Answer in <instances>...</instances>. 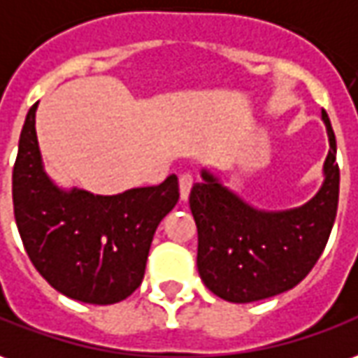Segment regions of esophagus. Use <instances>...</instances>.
Segmentation results:
<instances>
[{"instance_id": "34e87169", "label": "esophagus", "mask_w": 358, "mask_h": 358, "mask_svg": "<svg viewBox=\"0 0 358 358\" xmlns=\"http://www.w3.org/2000/svg\"><path fill=\"white\" fill-rule=\"evenodd\" d=\"M191 187H193V175L191 173L181 175V177H179V193H181V201H187V199H189Z\"/></svg>"}]
</instances>
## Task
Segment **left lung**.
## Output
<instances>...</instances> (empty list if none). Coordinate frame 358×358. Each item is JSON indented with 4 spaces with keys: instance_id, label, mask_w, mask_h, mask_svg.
Returning <instances> with one entry per match:
<instances>
[{
    "instance_id": "obj_1",
    "label": "left lung",
    "mask_w": 358,
    "mask_h": 358,
    "mask_svg": "<svg viewBox=\"0 0 358 358\" xmlns=\"http://www.w3.org/2000/svg\"><path fill=\"white\" fill-rule=\"evenodd\" d=\"M329 152L324 183L306 204L290 210L253 208L208 169L191 189L189 204L199 230L196 267L206 288L236 304L257 302L294 288L324 251L339 201L337 146L322 110Z\"/></svg>"
}]
</instances>
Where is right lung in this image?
I'll return each instance as SVG.
<instances>
[{
  "label": "right lung",
  "mask_w": 358,
  "mask_h": 358,
  "mask_svg": "<svg viewBox=\"0 0 358 358\" xmlns=\"http://www.w3.org/2000/svg\"><path fill=\"white\" fill-rule=\"evenodd\" d=\"M34 103L24 118L13 167L15 222L34 268L64 296L115 304L142 282L154 234L179 201V181L118 194L60 189L46 175Z\"/></svg>",
  "instance_id": "right-lung-1"
}]
</instances>
